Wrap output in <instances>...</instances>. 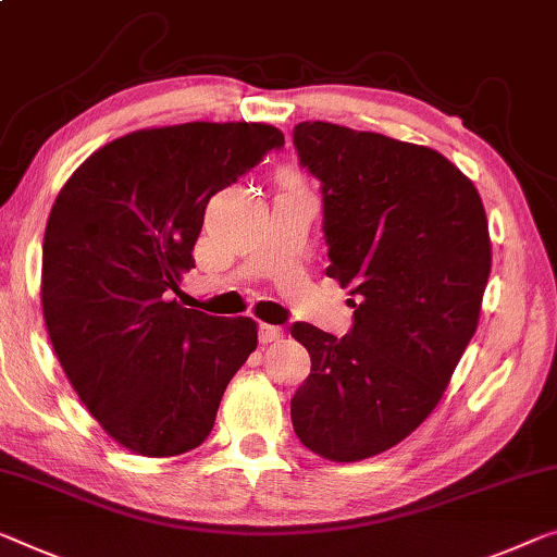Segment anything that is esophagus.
Instances as JSON below:
<instances>
[{
	"label": "esophagus",
	"mask_w": 557,
	"mask_h": 557,
	"mask_svg": "<svg viewBox=\"0 0 557 557\" xmlns=\"http://www.w3.org/2000/svg\"><path fill=\"white\" fill-rule=\"evenodd\" d=\"M280 337H282V327H275V325H260V343H262V345L277 343Z\"/></svg>",
	"instance_id": "34e87169"
}]
</instances>
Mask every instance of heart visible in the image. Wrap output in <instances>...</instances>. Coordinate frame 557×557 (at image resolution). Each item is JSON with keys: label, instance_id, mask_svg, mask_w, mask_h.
Wrapping results in <instances>:
<instances>
[{"label": "heart", "instance_id": "heart-1", "mask_svg": "<svg viewBox=\"0 0 557 557\" xmlns=\"http://www.w3.org/2000/svg\"><path fill=\"white\" fill-rule=\"evenodd\" d=\"M285 177H287L289 182H295V174H293V172H287V174H285Z\"/></svg>", "mask_w": 557, "mask_h": 557}]
</instances>
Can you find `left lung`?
Returning <instances> with one entry per match:
<instances>
[{
  "instance_id": "8db88e82",
  "label": "left lung",
  "mask_w": 557,
  "mask_h": 557,
  "mask_svg": "<svg viewBox=\"0 0 557 557\" xmlns=\"http://www.w3.org/2000/svg\"><path fill=\"white\" fill-rule=\"evenodd\" d=\"M293 143L322 182L327 277L358 297L350 335L295 322L310 377L289 412L307 450L358 462L408 437L435 410L475 335L491 277L483 199L435 149L330 122Z\"/></svg>"
}]
</instances>
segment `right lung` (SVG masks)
<instances>
[{
  "instance_id": "1",
  "label": "right lung",
  "mask_w": 557,
  "mask_h": 557,
  "mask_svg": "<svg viewBox=\"0 0 557 557\" xmlns=\"http://www.w3.org/2000/svg\"><path fill=\"white\" fill-rule=\"evenodd\" d=\"M285 135L262 122L129 132L57 195L41 245V312L66 380L122 447L170 458L202 445L257 322L172 300L195 268L210 197Z\"/></svg>"
}]
</instances>
